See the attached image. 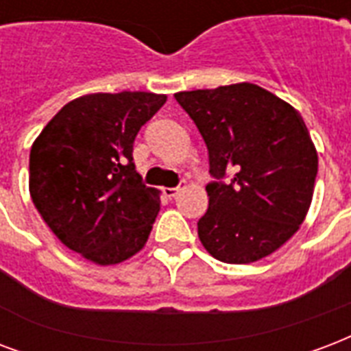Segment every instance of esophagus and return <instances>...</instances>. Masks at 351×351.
Here are the masks:
<instances>
[{
	"label": "esophagus",
	"mask_w": 351,
	"mask_h": 351,
	"mask_svg": "<svg viewBox=\"0 0 351 351\" xmlns=\"http://www.w3.org/2000/svg\"><path fill=\"white\" fill-rule=\"evenodd\" d=\"M164 195L167 199H175L176 195H178V187H165Z\"/></svg>",
	"instance_id": "esophagus-1"
}]
</instances>
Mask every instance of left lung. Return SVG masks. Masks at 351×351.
Instances as JSON below:
<instances>
[{
	"mask_svg": "<svg viewBox=\"0 0 351 351\" xmlns=\"http://www.w3.org/2000/svg\"><path fill=\"white\" fill-rule=\"evenodd\" d=\"M210 154L204 248L224 263H252L282 247L311 206L318 156L291 104L241 82L175 93Z\"/></svg>",
	"mask_w": 351,
	"mask_h": 351,
	"instance_id": "obj_1",
	"label": "left lung"
}]
</instances>
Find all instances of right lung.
<instances>
[{"label": "right lung", "mask_w": 351, "mask_h": 351, "mask_svg": "<svg viewBox=\"0 0 351 351\" xmlns=\"http://www.w3.org/2000/svg\"><path fill=\"white\" fill-rule=\"evenodd\" d=\"M149 92L92 93L64 106L29 156V191L64 245L97 265L140 252L160 210L141 182L134 140L165 103Z\"/></svg>", "instance_id": "add662e5"}]
</instances>
